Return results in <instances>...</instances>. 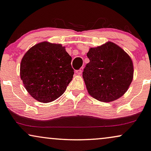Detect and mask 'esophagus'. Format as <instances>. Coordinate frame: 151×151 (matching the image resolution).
Here are the masks:
<instances>
[{"mask_svg":"<svg viewBox=\"0 0 151 151\" xmlns=\"http://www.w3.org/2000/svg\"><path fill=\"white\" fill-rule=\"evenodd\" d=\"M75 73L77 74V75H80V74H81V70H76L75 71Z\"/></svg>","mask_w":151,"mask_h":151,"instance_id":"esophagus-1","label":"esophagus"}]
</instances>
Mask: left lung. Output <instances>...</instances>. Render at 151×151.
Segmentation results:
<instances>
[{
	"mask_svg": "<svg viewBox=\"0 0 151 151\" xmlns=\"http://www.w3.org/2000/svg\"><path fill=\"white\" fill-rule=\"evenodd\" d=\"M90 62L83 72L89 95L103 102H111L125 94L134 74L132 60L119 46L108 42L91 48Z\"/></svg>",
	"mask_w": 151,
	"mask_h": 151,
	"instance_id": "left-lung-1",
	"label": "left lung"
}]
</instances>
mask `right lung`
Listing matches in <instances>:
<instances>
[{"label":"right lung","instance_id":"1","mask_svg":"<svg viewBox=\"0 0 151 151\" xmlns=\"http://www.w3.org/2000/svg\"><path fill=\"white\" fill-rule=\"evenodd\" d=\"M71 61L72 57L60 44L38 43L23 57L21 79L35 100L51 102L63 94L73 78Z\"/></svg>","mask_w":151,"mask_h":151}]
</instances>
